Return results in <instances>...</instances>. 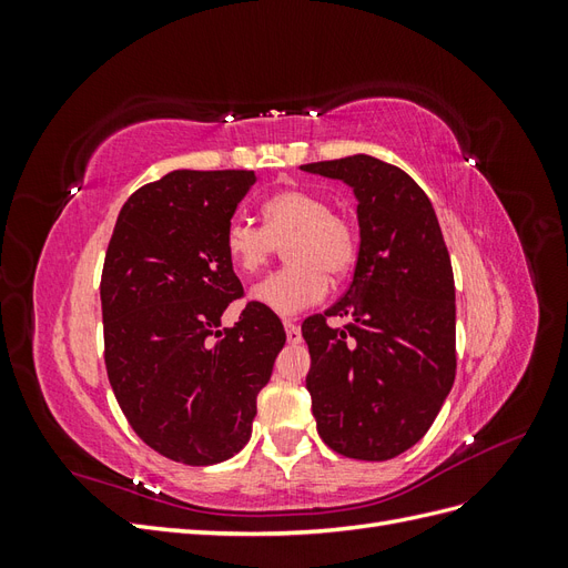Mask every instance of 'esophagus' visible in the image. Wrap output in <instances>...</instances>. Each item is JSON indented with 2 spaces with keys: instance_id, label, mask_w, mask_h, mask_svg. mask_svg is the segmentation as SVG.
Instances as JSON below:
<instances>
[{
  "instance_id": "obj_1",
  "label": "esophagus",
  "mask_w": 568,
  "mask_h": 568,
  "mask_svg": "<svg viewBox=\"0 0 568 568\" xmlns=\"http://www.w3.org/2000/svg\"><path fill=\"white\" fill-rule=\"evenodd\" d=\"M284 329H286V341L291 343V346H296V343L303 341V334H301V326L294 324L291 320H284Z\"/></svg>"
}]
</instances>
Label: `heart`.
<instances>
[{
    "label": "heart",
    "mask_w": 568,
    "mask_h": 568,
    "mask_svg": "<svg viewBox=\"0 0 568 568\" xmlns=\"http://www.w3.org/2000/svg\"><path fill=\"white\" fill-rule=\"evenodd\" d=\"M263 227L232 217L222 236L232 267L253 277L280 246L286 244V267L255 284L251 296L277 315H296L320 303L332 280L346 274L357 261V232L353 222L329 211V201L307 189H282L263 201Z\"/></svg>",
    "instance_id": "heart-1"
}]
</instances>
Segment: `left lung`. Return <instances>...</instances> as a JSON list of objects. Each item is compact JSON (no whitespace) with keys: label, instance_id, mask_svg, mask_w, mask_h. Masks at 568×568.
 Segmentation results:
<instances>
[{"label":"left lung","instance_id":"1","mask_svg":"<svg viewBox=\"0 0 568 568\" xmlns=\"http://www.w3.org/2000/svg\"><path fill=\"white\" fill-rule=\"evenodd\" d=\"M357 199L353 282L303 322L317 434L343 457L384 462L434 424L455 382V277L434 205L405 170L374 156L301 165ZM351 316L343 331L325 324Z\"/></svg>","mask_w":568,"mask_h":568}]
</instances>
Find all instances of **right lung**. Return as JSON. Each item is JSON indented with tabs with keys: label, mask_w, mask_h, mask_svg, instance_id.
Instances as JSON below:
<instances>
[{
	"label": "right lung",
	"mask_w": 568,
	"mask_h": 568,
	"mask_svg": "<svg viewBox=\"0 0 568 568\" xmlns=\"http://www.w3.org/2000/svg\"><path fill=\"white\" fill-rule=\"evenodd\" d=\"M253 170H173L118 215L101 272L104 359L125 419L149 448L192 467L225 462L251 438L255 398L286 334L246 303L222 248Z\"/></svg>",
	"instance_id": "right-lung-1"
}]
</instances>
